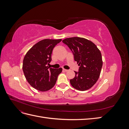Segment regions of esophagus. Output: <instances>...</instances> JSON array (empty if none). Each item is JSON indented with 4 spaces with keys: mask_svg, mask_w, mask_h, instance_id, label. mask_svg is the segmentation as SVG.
Wrapping results in <instances>:
<instances>
[{
    "mask_svg": "<svg viewBox=\"0 0 129 129\" xmlns=\"http://www.w3.org/2000/svg\"><path fill=\"white\" fill-rule=\"evenodd\" d=\"M63 71L64 72H68V69H63Z\"/></svg>",
    "mask_w": 129,
    "mask_h": 129,
    "instance_id": "obj_1",
    "label": "esophagus"
}]
</instances>
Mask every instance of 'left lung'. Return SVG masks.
I'll list each match as a JSON object with an SVG mask.
<instances>
[{"mask_svg":"<svg viewBox=\"0 0 129 129\" xmlns=\"http://www.w3.org/2000/svg\"><path fill=\"white\" fill-rule=\"evenodd\" d=\"M62 42L71 49L80 66L79 71H75V77L70 80L71 85L78 90H87L100 77L103 64L101 52L93 42L82 38H67Z\"/></svg>","mask_w":129,"mask_h":129,"instance_id":"obj_1","label":"left lung"}]
</instances>
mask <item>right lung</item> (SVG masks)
Listing matches in <instances>:
<instances>
[{
  "label": "right lung",
  "mask_w": 129,
  "mask_h": 129,
  "mask_svg": "<svg viewBox=\"0 0 129 129\" xmlns=\"http://www.w3.org/2000/svg\"><path fill=\"white\" fill-rule=\"evenodd\" d=\"M61 39H44L31 48L23 60L22 70L29 84L38 90L47 91L55 84L62 69L48 67L52 60L53 49Z\"/></svg>",
  "instance_id": "1"
}]
</instances>
